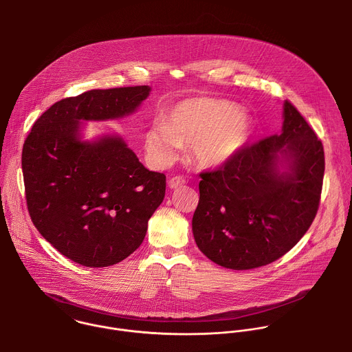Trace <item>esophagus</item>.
<instances>
[{
	"label": "esophagus",
	"mask_w": 352,
	"mask_h": 352,
	"mask_svg": "<svg viewBox=\"0 0 352 352\" xmlns=\"http://www.w3.org/2000/svg\"><path fill=\"white\" fill-rule=\"evenodd\" d=\"M185 182H186V181H185V178H182V177H173V178H170V181H168V186H170L171 189H174V188H178V186H182Z\"/></svg>",
	"instance_id": "1"
}]
</instances>
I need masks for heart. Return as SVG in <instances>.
Masks as SVG:
<instances>
[{
  "label": "heart",
  "instance_id": "obj_1",
  "mask_svg": "<svg viewBox=\"0 0 352 352\" xmlns=\"http://www.w3.org/2000/svg\"><path fill=\"white\" fill-rule=\"evenodd\" d=\"M250 129L245 111L220 98H188L171 107L166 124L144 133V148L157 166L171 164L182 144H192V157L204 168L220 167L243 146Z\"/></svg>",
  "mask_w": 352,
  "mask_h": 352
}]
</instances>
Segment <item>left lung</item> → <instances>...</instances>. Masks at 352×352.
Listing matches in <instances>:
<instances>
[{
	"label": "left lung",
	"instance_id": "obj_1",
	"mask_svg": "<svg viewBox=\"0 0 352 352\" xmlns=\"http://www.w3.org/2000/svg\"><path fill=\"white\" fill-rule=\"evenodd\" d=\"M283 117L278 135L243 146L217 170L200 173L192 231L197 248L223 267L249 270L280 259L318 213L322 140L288 100Z\"/></svg>",
	"mask_w": 352,
	"mask_h": 352
}]
</instances>
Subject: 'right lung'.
<instances>
[{"instance_id": "add662e5", "label": "right lung", "mask_w": 352, "mask_h": 352, "mask_svg": "<svg viewBox=\"0 0 352 352\" xmlns=\"http://www.w3.org/2000/svg\"><path fill=\"white\" fill-rule=\"evenodd\" d=\"M148 86L94 89L54 103L22 150L30 219L60 254L86 267L116 265L139 248L164 199L166 175L148 171L120 136L82 142L80 121L132 114Z\"/></svg>"}]
</instances>
